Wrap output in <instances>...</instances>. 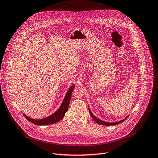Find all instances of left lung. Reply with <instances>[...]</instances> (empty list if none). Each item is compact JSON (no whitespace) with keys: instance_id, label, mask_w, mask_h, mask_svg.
<instances>
[{"instance_id":"left-lung-1","label":"left lung","mask_w":158,"mask_h":158,"mask_svg":"<svg viewBox=\"0 0 158 158\" xmlns=\"http://www.w3.org/2000/svg\"><path fill=\"white\" fill-rule=\"evenodd\" d=\"M88 109H89V112H90V114L91 115V117L93 118V119L98 123V124H99V125H105V126H110V125H118V124H119V123H121L122 122L124 121L125 119H127L128 116L127 117H126L125 119H123V120L121 121H118V122H114V123H108V122H106V121H102L99 119H98V118H96L95 116L92 114V112H91L90 108H89L88 106Z\"/></svg>"}]
</instances>
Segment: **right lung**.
Wrapping results in <instances>:
<instances>
[{
    "label": "right lung",
    "mask_w": 158,
    "mask_h": 158,
    "mask_svg": "<svg viewBox=\"0 0 158 158\" xmlns=\"http://www.w3.org/2000/svg\"><path fill=\"white\" fill-rule=\"evenodd\" d=\"M75 88V85H72L68 90L65 95V97L61 103L60 107L58 108L56 112H55L53 114L50 115L48 117H46L45 118L43 119H32L28 115H26L25 114H23L24 117L28 119L30 122L32 123L33 124L36 125H48L54 124L56 123L58 121H59L60 119H62L65 115V113L67 112L68 106L70 104V101L71 99L72 93Z\"/></svg>",
    "instance_id": "1"
}]
</instances>
